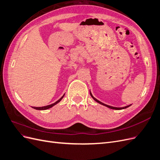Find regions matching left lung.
<instances>
[{"label": "left lung", "mask_w": 160, "mask_h": 160, "mask_svg": "<svg viewBox=\"0 0 160 160\" xmlns=\"http://www.w3.org/2000/svg\"><path fill=\"white\" fill-rule=\"evenodd\" d=\"M90 95H91V98H93L96 102H98V103H99V104H101V105H104V106H105V107H107V108H110V109H115V110H121V109H126V108H129V106H131L132 105H127V106H125V107H123V108H115V107H112V106H109V105H106V104H104V103H101V101H99V100H98L97 99H95L94 97L93 96V95H92V93H91V91H90Z\"/></svg>", "instance_id": "left-lung-1"}]
</instances>
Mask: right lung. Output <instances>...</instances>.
Here are the masks:
<instances>
[{"label":"right lung","instance_id":"obj_1","mask_svg":"<svg viewBox=\"0 0 160 160\" xmlns=\"http://www.w3.org/2000/svg\"><path fill=\"white\" fill-rule=\"evenodd\" d=\"M64 95H65V94L62 95L61 98L58 100V101H57L56 102H55L54 103H52V104H51V105H47V106H44V107H39V108H36V107H32L33 109H37V110H46V109H49V108H51L52 107H53V106L54 105H55L56 104H57L58 103H59L60 101H61V99L63 98V97H64Z\"/></svg>","mask_w":160,"mask_h":160}]
</instances>
